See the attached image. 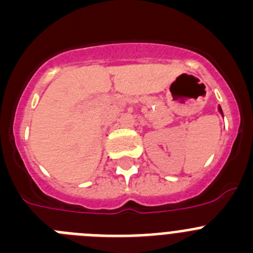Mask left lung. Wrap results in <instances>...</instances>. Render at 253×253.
<instances>
[{
    "label": "left lung",
    "instance_id": "8db88e82",
    "mask_svg": "<svg viewBox=\"0 0 253 253\" xmlns=\"http://www.w3.org/2000/svg\"><path fill=\"white\" fill-rule=\"evenodd\" d=\"M218 110H219V113H220V114H222V115H223V111H222V107H220V106H218Z\"/></svg>",
    "mask_w": 253,
    "mask_h": 253
}]
</instances>
